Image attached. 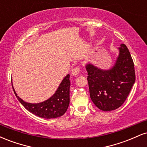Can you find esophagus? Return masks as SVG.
<instances>
[{
	"label": "esophagus",
	"instance_id": "esophagus-1",
	"mask_svg": "<svg viewBox=\"0 0 147 147\" xmlns=\"http://www.w3.org/2000/svg\"><path fill=\"white\" fill-rule=\"evenodd\" d=\"M79 72H80V68L78 66L75 67V68H74L72 70V75L73 76H76V75H78V74L79 73Z\"/></svg>",
	"mask_w": 147,
	"mask_h": 147
}]
</instances>
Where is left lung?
<instances>
[{"instance_id":"left-lung-1","label":"left lung","mask_w":147,"mask_h":147,"mask_svg":"<svg viewBox=\"0 0 147 147\" xmlns=\"http://www.w3.org/2000/svg\"><path fill=\"white\" fill-rule=\"evenodd\" d=\"M119 55L109 70L87 63L88 82L91 100L100 110H115L124 104L136 81L134 63L125 44L118 48Z\"/></svg>"}]
</instances>
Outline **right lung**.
I'll return each mask as SVG.
<instances>
[{
  "instance_id": "1",
  "label": "right lung",
  "mask_w": 147,
  "mask_h": 147,
  "mask_svg": "<svg viewBox=\"0 0 147 147\" xmlns=\"http://www.w3.org/2000/svg\"><path fill=\"white\" fill-rule=\"evenodd\" d=\"M70 75L64 77L53 95L47 100L36 104H32L23 101L17 95L14 87L15 95L21 104L30 113L45 119H52L62 116L66 112L70 104ZM12 82V80H11Z\"/></svg>"
}]
</instances>
